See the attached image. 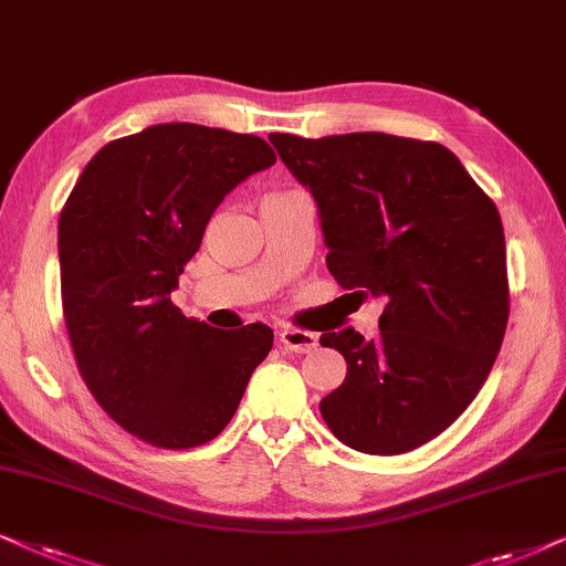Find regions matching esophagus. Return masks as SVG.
<instances>
[{"label":"esophagus","instance_id":"esophagus-1","mask_svg":"<svg viewBox=\"0 0 566 566\" xmlns=\"http://www.w3.org/2000/svg\"><path fill=\"white\" fill-rule=\"evenodd\" d=\"M279 342H282L284 349L305 354L318 346V336L311 334V331H303V328H282L279 331Z\"/></svg>","mask_w":566,"mask_h":566}]
</instances>
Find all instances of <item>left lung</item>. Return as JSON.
<instances>
[{"instance_id": "obj_1", "label": "left lung", "mask_w": 566, "mask_h": 566, "mask_svg": "<svg viewBox=\"0 0 566 566\" xmlns=\"http://www.w3.org/2000/svg\"><path fill=\"white\" fill-rule=\"evenodd\" d=\"M269 139L311 188L336 282L386 303L370 342L354 328L321 336L346 359L323 419L359 453H409L469 409L500 354L510 315L500 212L437 142Z\"/></svg>"}]
</instances>
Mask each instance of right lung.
<instances>
[{
    "label": "right lung",
    "mask_w": 566,
    "mask_h": 566,
    "mask_svg": "<svg viewBox=\"0 0 566 566\" xmlns=\"http://www.w3.org/2000/svg\"><path fill=\"white\" fill-rule=\"evenodd\" d=\"M274 163L253 134L157 124L108 142L62 209V305L80 375L149 446L214 440L274 344L263 323L220 331L170 303L214 209Z\"/></svg>",
    "instance_id": "add662e5"
}]
</instances>
